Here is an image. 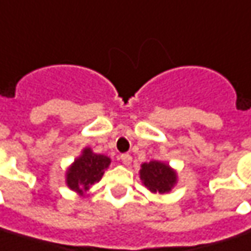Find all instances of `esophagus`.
<instances>
[{"mask_svg": "<svg viewBox=\"0 0 251 251\" xmlns=\"http://www.w3.org/2000/svg\"><path fill=\"white\" fill-rule=\"evenodd\" d=\"M121 160H122V163H124L125 166H129L131 163V156L129 155V153H122V155H121Z\"/></svg>", "mask_w": 251, "mask_h": 251, "instance_id": "esophagus-1", "label": "esophagus"}]
</instances>
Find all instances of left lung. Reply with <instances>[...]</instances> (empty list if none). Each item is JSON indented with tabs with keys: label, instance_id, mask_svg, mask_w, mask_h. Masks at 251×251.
Here are the masks:
<instances>
[{
	"label": "left lung",
	"instance_id": "8db88e82",
	"mask_svg": "<svg viewBox=\"0 0 251 251\" xmlns=\"http://www.w3.org/2000/svg\"><path fill=\"white\" fill-rule=\"evenodd\" d=\"M140 179L144 186L152 193L171 192L176 183V173L168 166L167 163L152 160L150 163H143L140 170Z\"/></svg>",
	"mask_w": 251,
	"mask_h": 251
}]
</instances>
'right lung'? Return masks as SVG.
Masks as SVG:
<instances>
[{
  "mask_svg": "<svg viewBox=\"0 0 251 251\" xmlns=\"http://www.w3.org/2000/svg\"><path fill=\"white\" fill-rule=\"evenodd\" d=\"M110 163L111 160L107 156L94 153L91 148H84L81 155L66 171V185L73 192L84 196L89 187L101 179Z\"/></svg>",
  "mask_w": 251,
  "mask_h": 251,
  "instance_id": "1",
  "label": "right lung"
}]
</instances>
